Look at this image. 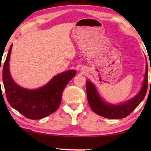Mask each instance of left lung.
<instances>
[{
	"label": "left lung",
	"mask_w": 151,
	"mask_h": 151,
	"mask_svg": "<svg viewBox=\"0 0 151 151\" xmlns=\"http://www.w3.org/2000/svg\"><path fill=\"white\" fill-rule=\"evenodd\" d=\"M147 89H148V65H146L144 82L140 92L132 99L121 105L115 106L105 103L98 94L94 86L90 81H86L87 99L91 109L94 113L98 115L111 119H123L128 116L143 101L146 94Z\"/></svg>",
	"instance_id": "1"
}]
</instances>
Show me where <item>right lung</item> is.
I'll list each match as a JSON object with an SVG mask.
<instances>
[{
    "label": "right lung",
    "instance_id": "1",
    "mask_svg": "<svg viewBox=\"0 0 151 151\" xmlns=\"http://www.w3.org/2000/svg\"><path fill=\"white\" fill-rule=\"evenodd\" d=\"M11 50L12 45L3 67V82L8 103L29 119L37 120L56 111L61 103L62 92L75 76L76 71L70 70L55 76L40 89H23L17 85L10 77L8 66Z\"/></svg>",
    "mask_w": 151,
    "mask_h": 151
}]
</instances>
